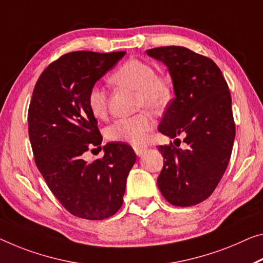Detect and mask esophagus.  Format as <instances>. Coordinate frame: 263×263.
Instances as JSON below:
<instances>
[{"label":"esophagus","instance_id":"34e87169","mask_svg":"<svg viewBox=\"0 0 263 263\" xmlns=\"http://www.w3.org/2000/svg\"><path fill=\"white\" fill-rule=\"evenodd\" d=\"M133 148H134V152L137 156H141L145 151H147V148L143 147V145H134Z\"/></svg>","mask_w":263,"mask_h":263}]
</instances>
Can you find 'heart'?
I'll return each mask as SVG.
<instances>
[{"label":"heart","instance_id":"b5f03b06","mask_svg":"<svg viewBox=\"0 0 263 263\" xmlns=\"http://www.w3.org/2000/svg\"><path fill=\"white\" fill-rule=\"evenodd\" d=\"M112 84L136 90L137 108H148L159 112L167 107L172 99L171 84L156 75L152 64L132 59L124 62L109 78ZM87 106L95 119H104L108 110L107 91L92 86L87 94ZM155 120L151 112L142 111L132 118L115 120L106 128V137L110 141L140 144L153 130Z\"/></svg>","mask_w":263,"mask_h":263}]
</instances>
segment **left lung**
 I'll list each match as a JSON object with an SVG mask.
<instances>
[{"instance_id": "1", "label": "left lung", "mask_w": 263, "mask_h": 263, "mask_svg": "<svg viewBox=\"0 0 263 263\" xmlns=\"http://www.w3.org/2000/svg\"><path fill=\"white\" fill-rule=\"evenodd\" d=\"M145 52L168 68L175 94L159 130L171 139L182 135L187 143L185 149L159 145L164 160L157 185L172 204L189 207L212 195L229 163L235 123L228 84L214 61L184 47Z\"/></svg>"}]
</instances>
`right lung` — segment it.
Segmentation results:
<instances>
[{"label":"right lung","mask_w":263,"mask_h":263,"mask_svg":"<svg viewBox=\"0 0 263 263\" xmlns=\"http://www.w3.org/2000/svg\"><path fill=\"white\" fill-rule=\"evenodd\" d=\"M124 55H63L46 68L31 95L28 127L36 165L56 199L82 219L103 220L119 211L136 161L130 145L119 142L103 145V159L88 163L82 157L102 143L98 120L87 106L88 91Z\"/></svg>","instance_id":"1"}]
</instances>
